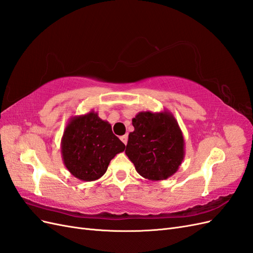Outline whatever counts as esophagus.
Masks as SVG:
<instances>
[{"instance_id": "obj_1", "label": "esophagus", "mask_w": 253, "mask_h": 253, "mask_svg": "<svg viewBox=\"0 0 253 253\" xmlns=\"http://www.w3.org/2000/svg\"><path fill=\"white\" fill-rule=\"evenodd\" d=\"M120 140L124 142L125 144H126L127 143V135H124V136H121L120 137Z\"/></svg>"}]
</instances>
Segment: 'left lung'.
I'll return each mask as SVG.
<instances>
[{"instance_id":"8db88e82","label":"left lung","mask_w":253,"mask_h":253,"mask_svg":"<svg viewBox=\"0 0 253 253\" xmlns=\"http://www.w3.org/2000/svg\"><path fill=\"white\" fill-rule=\"evenodd\" d=\"M132 124L126 154L136 171L149 180L171 177L185 158V140L173 114L139 112Z\"/></svg>"}]
</instances>
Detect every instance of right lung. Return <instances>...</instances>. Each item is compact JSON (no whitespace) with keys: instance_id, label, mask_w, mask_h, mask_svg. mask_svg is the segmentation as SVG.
Listing matches in <instances>:
<instances>
[{"instance_id":"1","label":"right lung","mask_w":253,"mask_h":253,"mask_svg":"<svg viewBox=\"0 0 253 253\" xmlns=\"http://www.w3.org/2000/svg\"><path fill=\"white\" fill-rule=\"evenodd\" d=\"M125 149V143L113 134L109 122L99 118L94 111L71 117L61 139L64 166L83 181L100 178L111 160Z\"/></svg>"}]
</instances>
